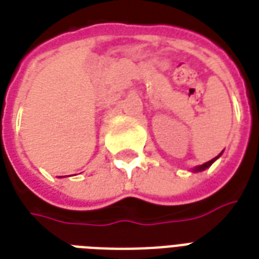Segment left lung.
<instances>
[{
	"instance_id": "8db88e82",
	"label": "left lung",
	"mask_w": 259,
	"mask_h": 259,
	"mask_svg": "<svg viewBox=\"0 0 259 259\" xmlns=\"http://www.w3.org/2000/svg\"><path fill=\"white\" fill-rule=\"evenodd\" d=\"M221 154H222V152H221ZM221 154L218 155V156H215V158H214V159H211V160H208V162H206V163L200 164V166H196V167L193 168V171H203V170H206V168H207V167H210V166H211V164L214 163V162H215V160H217V159L220 158V156H221Z\"/></svg>"
}]
</instances>
